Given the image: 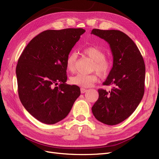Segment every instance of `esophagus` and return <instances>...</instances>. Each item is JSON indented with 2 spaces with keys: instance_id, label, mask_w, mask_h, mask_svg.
<instances>
[{
  "instance_id": "obj_1",
  "label": "esophagus",
  "mask_w": 159,
  "mask_h": 159,
  "mask_svg": "<svg viewBox=\"0 0 159 159\" xmlns=\"http://www.w3.org/2000/svg\"><path fill=\"white\" fill-rule=\"evenodd\" d=\"M88 90L86 89H84V88H81V93H85L86 91H87Z\"/></svg>"
}]
</instances>
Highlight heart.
Instances as JSON below:
<instances>
[{
  "label": "heart",
  "instance_id": "1",
  "mask_svg": "<svg viewBox=\"0 0 159 159\" xmlns=\"http://www.w3.org/2000/svg\"><path fill=\"white\" fill-rule=\"evenodd\" d=\"M84 54L93 61L92 71H96L101 76L109 74L111 70V62L105 58V53L102 50L95 46H89L84 50ZM78 56L75 52H71L66 59V68L71 73H74L76 69V62ZM98 81L96 74H78L72 77L71 83L81 88H89Z\"/></svg>",
  "mask_w": 159,
  "mask_h": 159
}]
</instances>
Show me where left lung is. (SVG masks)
I'll use <instances>...</instances> for the list:
<instances>
[{
    "label": "left lung",
    "mask_w": 159,
    "mask_h": 159,
    "mask_svg": "<svg viewBox=\"0 0 159 159\" xmlns=\"http://www.w3.org/2000/svg\"><path fill=\"white\" fill-rule=\"evenodd\" d=\"M91 34L108 42L113 57V68L103 83L113 88L109 91L98 89L92 113L99 121L115 125L127 119L143 99L145 62L134 42L123 32L93 29Z\"/></svg>",
    "instance_id": "obj_1"
}]
</instances>
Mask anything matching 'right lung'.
<instances>
[{
  "instance_id": "1",
  "label": "right lung",
  "mask_w": 159,
  "mask_h": 159,
  "mask_svg": "<svg viewBox=\"0 0 159 159\" xmlns=\"http://www.w3.org/2000/svg\"><path fill=\"white\" fill-rule=\"evenodd\" d=\"M85 32L83 28L44 31L30 40L19 57V98L27 111L43 123L64 119L80 95L78 86L66 84V59Z\"/></svg>"
}]
</instances>
